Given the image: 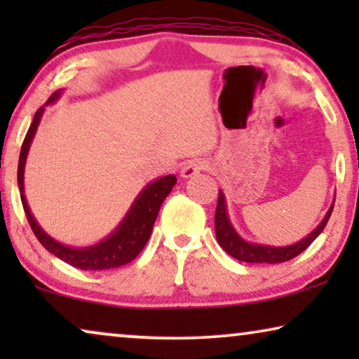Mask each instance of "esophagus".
<instances>
[{"label":"esophagus","mask_w":359,"mask_h":359,"mask_svg":"<svg viewBox=\"0 0 359 359\" xmlns=\"http://www.w3.org/2000/svg\"><path fill=\"white\" fill-rule=\"evenodd\" d=\"M204 166H205V163H204L203 160H191V161H188V163H184V166L180 171L181 178H186V180L193 178V176L198 175L201 170H204Z\"/></svg>","instance_id":"1"}]
</instances>
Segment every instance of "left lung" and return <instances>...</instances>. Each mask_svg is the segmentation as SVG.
<instances>
[{
    "instance_id": "1",
    "label": "left lung",
    "mask_w": 359,
    "mask_h": 359,
    "mask_svg": "<svg viewBox=\"0 0 359 359\" xmlns=\"http://www.w3.org/2000/svg\"><path fill=\"white\" fill-rule=\"evenodd\" d=\"M333 204L328 208L327 214L323 215L320 224L312 230L311 233L299 240L296 243L284 245V247H276V245H264V243H255L245 240L242 235L237 232V229L233 227V224L230 222L229 212H227V201H225V194L222 189H219V199H217V209H215V237L220 247L227 252L230 257L245 263H284L297 257L299 253H302L318 235L322 233V230L325 229V225L330 219Z\"/></svg>"
}]
</instances>
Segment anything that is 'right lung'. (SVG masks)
Returning <instances> with one entry per match:
<instances>
[{"label":"right lung","mask_w":359,"mask_h":359,"mask_svg":"<svg viewBox=\"0 0 359 359\" xmlns=\"http://www.w3.org/2000/svg\"><path fill=\"white\" fill-rule=\"evenodd\" d=\"M63 95V90H58L48 97V101L43 104L41 109L34 116L32 124L29 127L26 139L22 142L21 155H19V165H18V186L19 193H21V201L24 212L27 215L29 224H31L32 232L36 233L39 242L43 245V248L57 258L63 259V262L72 264L78 269H85V271H101V269H112L124 266V264L130 263L137 255L142 252L145 247L147 240L150 238L151 229H154L155 219L158 215V210L166 199V196L171 193L173 186L176 183L175 175L160 176L154 181H150L144 189L137 194L134 203L130 204L129 210H127L124 217L119 222V225L112 230V232L100 240L97 243L88 245V247H72V245H65L58 242L53 237H50L46 230H43L31 212L29 208L26 193H24V170H26V161L29 150H31V144L36 135L37 127L41 124V119L43 116V111L48 104L60 100Z\"/></svg>","instance_id":"right-lung-1"}]
</instances>
